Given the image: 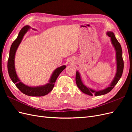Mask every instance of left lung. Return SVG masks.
Here are the masks:
<instances>
[{"instance_id":"obj_1","label":"left lung","mask_w":132,"mask_h":132,"mask_svg":"<svg viewBox=\"0 0 132 132\" xmlns=\"http://www.w3.org/2000/svg\"><path fill=\"white\" fill-rule=\"evenodd\" d=\"M107 35L111 38L112 44V45L114 47L116 53V74L115 75V77L114 78V79L113 80V81H112L111 84L109 85V86H108L107 88L102 90H94L83 84L81 79L80 75V73L77 71V73H76L75 77V81L77 86L83 93L90 96H93V95H95V96H100L109 93V92H110L113 89L114 86L117 84L119 81V80L121 78L123 73L124 62L122 58V50L121 46L120 45V43H119L117 41L115 35H114L113 32L111 31H109L107 32Z\"/></svg>"}]
</instances>
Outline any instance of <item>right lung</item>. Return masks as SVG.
Segmentation results:
<instances>
[{
  "label": "right lung",
  "mask_w": 132,
  "mask_h": 132,
  "mask_svg": "<svg viewBox=\"0 0 132 132\" xmlns=\"http://www.w3.org/2000/svg\"><path fill=\"white\" fill-rule=\"evenodd\" d=\"M30 29V27L28 25L22 27L20 31L17 38L12 43L10 49L9 59L7 61V70H8L9 77L12 81L15 84L16 86L21 93L26 95L30 96H43L48 94L52 90L54 86V83L62 71L65 68L66 66L62 65L55 69L48 83L45 85L31 87L25 85L20 80L15 70V55L16 52L23 36Z\"/></svg>",
  "instance_id": "add662e5"
}]
</instances>
